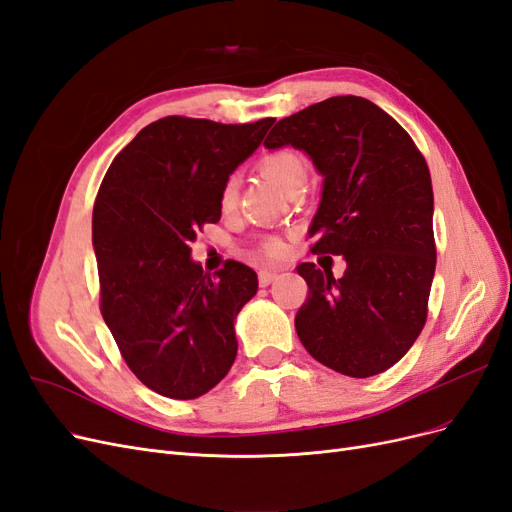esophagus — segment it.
I'll use <instances>...</instances> for the list:
<instances>
[{
  "label": "esophagus",
  "mask_w": 512,
  "mask_h": 512,
  "mask_svg": "<svg viewBox=\"0 0 512 512\" xmlns=\"http://www.w3.org/2000/svg\"><path fill=\"white\" fill-rule=\"evenodd\" d=\"M277 280V273H273V271H260L258 273V284L260 286H269V284H273Z\"/></svg>",
  "instance_id": "esophagus-1"
}]
</instances>
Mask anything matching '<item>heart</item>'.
Instances as JSON below:
<instances>
[{
    "instance_id": "heart-1",
    "label": "heart",
    "mask_w": 512,
    "mask_h": 512,
    "mask_svg": "<svg viewBox=\"0 0 512 512\" xmlns=\"http://www.w3.org/2000/svg\"><path fill=\"white\" fill-rule=\"evenodd\" d=\"M258 168L262 175L269 177L277 188L284 190L286 194L297 192L307 181V160L299 151L288 149V147L265 153L258 162ZM237 198H239V179L235 175H230L220 188V196H218L220 211L222 213L235 211ZM258 252L260 256H265L269 260L280 258L284 254V241L280 237H262L258 241Z\"/></svg>"
}]
</instances>
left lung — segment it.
<instances>
[{"label": "left lung", "mask_w": 512, "mask_h": 512, "mask_svg": "<svg viewBox=\"0 0 512 512\" xmlns=\"http://www.w3.org/2000/svg\"><path fill=\"white\" fill-rule=\"evenodd\" d=\"M292 145L324 177L309 226L314 254L344 256L346 271L297 267L307 301L294 329L316 361L350 378L382 374L427 320L436 271L429 168L410 134L380 106L335 96L284 117L265 147Z\"/></svg>", "instance_id": "left-lung-1"}]
</instances>
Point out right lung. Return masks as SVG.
<instances>
[{"label": "right lung", "instance_id": "1", "mask_svg": "<svg viewBox=\"0 0 512 512\" xmlns=\"http://www.w3.org/2000/svg\"><path fill=\"white\" fill-rule=\"evenodd\" d=\"M273 121L158 119L102 179L91 220L100 312L132 374L164 397L205 395L235 363V318L258 277L237 260L205 273L190 241L220 222L222 183Z\"/></svg>", "mask_w": 512, "mask_h": 512}]
</instances>
